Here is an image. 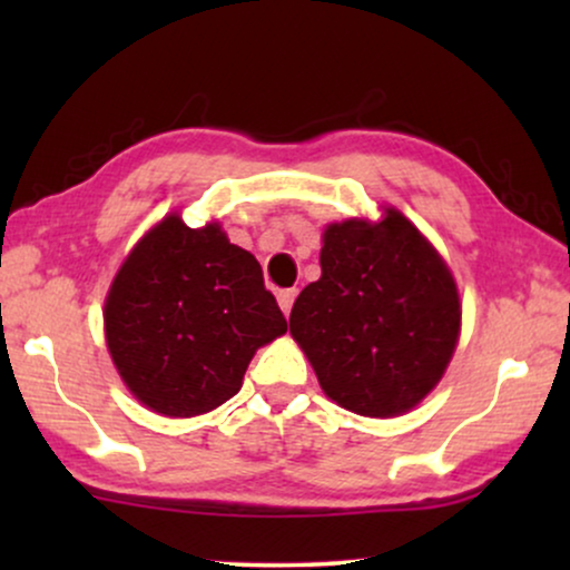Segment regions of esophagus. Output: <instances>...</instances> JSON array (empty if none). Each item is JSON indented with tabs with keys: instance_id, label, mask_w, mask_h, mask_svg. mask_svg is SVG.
Here are the masks:
<instances>
[{
	"instance_id": "1",
	"label": "esophagus",
	"mask_w": 570,
	"mask_h": 570,
	"mask_svg": "<svg viewBox=\"0 0 570 570\" xmlns=\"http://www.w3.org/2000/svg\"><path fill=\"white\" fill-rule=\"evenodd\" d=\"M293 301H295V291H293V287H287V291H279V293H277V303H279V308H283L285 316L291 314Z\"/></svg>"
}]
</instances>
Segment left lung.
I'll return each mask as SVG.
<instances>
[{
    "mask_svg": "<svg viewBox=\"0 0 570 570\" xmlns=\"http://www.w3.org/2000/svg\"><path fill=\"white\" fill-rule=\"evenodd\" d=\"M384 220L332 223L322 277L291 311V334L324 394L368 417L425 400L454 355L462 306L441 254L400 209Z\"/></svg>",
    "mask_w": 570,
    "mask_h": 570,
    "instance_id": "8db88e82",
    "label": "left lung"
}]
</instances>
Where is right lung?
<instances>
[{"instance_id": "right-lung-1", "label": "right lung", "mask_w": 570, "mask_h": 570, "mask_svg": "<svg viewBox=\"0 0 570 570\" xmlns=\"http://www.w3.org/2000/svg\"><path fill=\"white\" fill-rule=\"evenodd\" d=\"M116 371L145 407L194 417L238 394L262 345L287 332L262 267L217 223L168 215L116 272L106 308Z\"/></svg>"}]
</instances>
